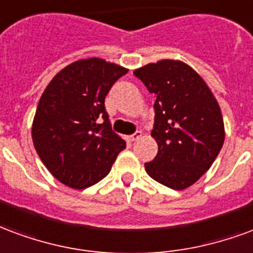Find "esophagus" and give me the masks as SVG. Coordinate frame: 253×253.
I'll return each instance as SVG.
<instances>
[{
	"label": "esophagus",
	"instance_id": "1",
	"mask_svg": "<svg viewBox=\"0 0 253 253\" xmlns=\"http://www.w3.org/2000/svg\"><path fill=\"white\" fill-rule=\"evenodd\" d=\"M140 137H141V132H140V130H136L133 134H130V136H129L128 140L129 141H136V140H139Z\"/></svg>",
	"mask_w": 253,
	"mask_h": 253
}]
</instances>
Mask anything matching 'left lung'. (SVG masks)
<instances>
[{"instance_id":"left-lung-1","label":"left lung","mask_w":253,"mask_h":253,"mask_svg":"<svg viewBox=\"0 0 253 253\" xmlns=\"http://www.w3.org/2000/svg\"><path fill=\"white\" fill-rule=\"evenodd\" d=\"M133 74L156 98L151 136L158 155L145 163V171L169 189H187L210 169L224 144L218 102L200 74L180 60H159Z\"/></svg>"}]
</instances>
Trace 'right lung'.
Here are the masks:
<instances>
[{"instance_id":"obj_1","label":"right lung","mask_w":253,"mask_h":253,"mask_svg":"<svg viewBox=\"0 0 253 253\" xmlns=\"http://www.w3.org/2000/svg\"><path fill=\"white\" fill-rule=\"evenodd\" d=\"M126 73L104 59H81L60 70L44 90L33 119V145L63 185L79 190L95 185L125 148L112 130L105 97Z\"/></svg>"}]
</instances>
